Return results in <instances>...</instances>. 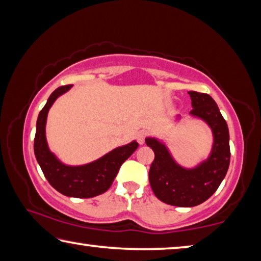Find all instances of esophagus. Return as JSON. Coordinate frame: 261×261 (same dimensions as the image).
Listing matches in <instances>:
<instances>
[{"mask_svg": "<svg viewBox=\"0 0 261 261\" xmlns=\"http://www.w3.org/2000/svg\"><path fill=\"white\" fill-rule=\"evenodd\" d=\"M146 136L147 134L145 131H140L138 132V135H137V140H138V143L140 145H143L145 143V139H146Z\"/></svg>", "mask_w": 261, "mask_h": 261, "instance_id": "obj_1", "label": "esophagus"}]
</instances>
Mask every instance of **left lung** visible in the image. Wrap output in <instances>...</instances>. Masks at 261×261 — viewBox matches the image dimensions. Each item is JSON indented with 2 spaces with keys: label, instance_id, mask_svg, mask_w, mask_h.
<instances>
[{
  "label": "left lung",
  "instance_id": "8db88e82",
  "mask_svg": "<svg viewBox=\"0 0 261 261\" xmlns=\"http://www.w3.org/2000/svg\"><path fill=\"white\" fill-rule=\"evenodd\" d=\"M193 109L190 114L200 117L214 135L210 158L194 169H184L176 163L165 145L154 138L146 144L154 152L148 179L158 199L168 205L192 207L206 201L220 187L230 162L229 131L218 105L206 93L190 91Z\"/></svg>",
  "mask_w": 261,
  "mask_h": 261
}]
</instances>
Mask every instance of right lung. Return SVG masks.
Returning <instances> with one entry per match:
<instances>
[{
    "instance_id": "obj_1",
    "label": "right lung",
    "mask_w": 261,
    "mask_h": 261,
    "mask_svg": "<svg viewBox=\"0 0 261 261\" xmlns=\"http://www.w3.org/2000/svg\"><path fill=\"white\" fill-rule=\"evenodd\" d=\"M71 86L64 85L56 88L39 113L34 137V154L45 177L60 193L74 198H92L110 188L123 162L138 148V143L132 141L125 146L115 148L99 160L85 166L69 167L61 163L48 148L45 127L51 105Z\"/></svg>"
}]
</instances>
